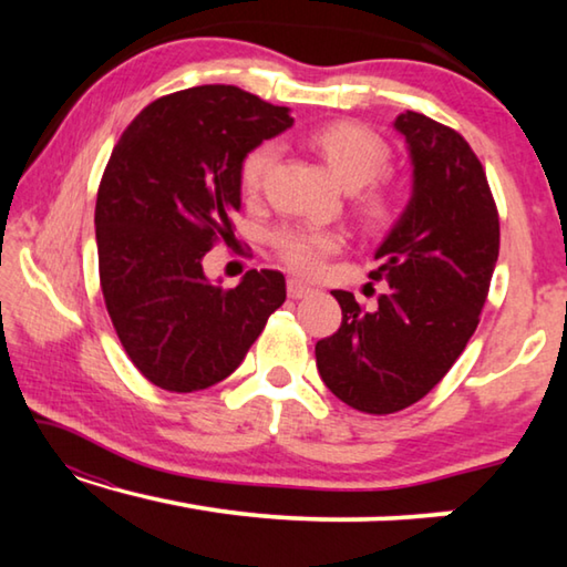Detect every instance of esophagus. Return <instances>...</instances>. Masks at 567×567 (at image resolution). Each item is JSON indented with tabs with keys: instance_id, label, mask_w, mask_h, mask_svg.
Segmentation results:
<instances>
[{
	"instance_id": "obj_1",
	"label": "esophagus",
	"mask_w": 567,
	"mask_h": 567,
	"mask_svg": "<svg viewBox=\"0 0 567 567\" xmlns=\"http://www.w3.org/2000/svg\"><path fill=\"white\" fill-rule=\"evenodd\" d=\"M312 292L310 285H305L300 280H287V295L292 297V300H302V297H307Z\"/></svg>"
}]
</instances>
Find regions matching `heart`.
Returning <instances> with one entry per match:
<instances>
[{
  "label": "heart",
  "mask_w": 567,
  "mask_h": 567,
  "mask_svg": "<svg viewBox=\"0 0 567 567\" xmlns=\"http://www.w3.org/2000/svg\"><path fill=\"white\" fill-rule=\"evenodd\" d=\"M307 145L318 152L340 185L350 189L352 209L364 227L385 229L395 223L400 213V189L392 177H388L392 150L375 130L352 120L328 122L307 132ZM275 162V142H260L245 152L237 177L247 199L262 195ZM270 245L280 262L290 270L318 277L328 267L330 257L344 249V235L332 227L290 225L277 229L270 237Z\"/></svg>",
  "instance_id": "b5f03b06"
}]
</instances>
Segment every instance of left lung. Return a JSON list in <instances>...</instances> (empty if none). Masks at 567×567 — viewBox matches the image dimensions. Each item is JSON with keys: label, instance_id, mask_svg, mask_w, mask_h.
Masks as SVG:
<instances>
[{"label": "left lung", "instance_id": "8db88e82", "mask_svg": "<svg viewBox=\"0 0 567 567\" xmlns=\"http://www.w3.org/2000/svg\"><path fill=\"white\" fill-rule=\"evenodd\" d=\"M415 189L378 249L372 280H388L375 310L334 290L342 322L315 344L334 398L368 415L415 405L447 375L480 322L501 252V217L485 169L463 134L405 112Z\"/></svg>", "mask_w": 567, "mask_h": 567}]
</instances>
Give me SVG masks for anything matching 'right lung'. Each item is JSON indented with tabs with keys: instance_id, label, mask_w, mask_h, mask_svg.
<instances>
[{
	"instance_id": "add662e5",
	"label": "right lung",
	"mask_w": 567,
	"mask_h": 567,
	"mask_svg": "<svg viewBox=\"0 0 567 567\" xmlns=\"http://www.w3.org/2000/svg\"><path fill=\"white\" fill-rule=\"evenodd\" d=\"M292 124L229 84L150 102L114 145L97 189L100 287L124 352L152 385L195 392L233 375L285 302V277L209 285L203 257L235 235L239 159Z\"/></svg>"
}]
</instances>
